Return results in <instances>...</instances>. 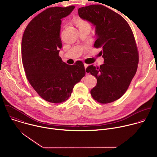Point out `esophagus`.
Masks as SVG:
<instances>
[{
    "label": "esophagus",
    "mask_w": 157,
    "mask_h": 157,
    "mask_svg": "<svg viewBox=\"0 0 157 157\" xmlns=\"http://www.w3.org/2000/svg\"><path fill=\"white\" fill-rule=\"evenodd\" d=\"M84 68H85V69H86V68L88 66V64H86V63H84Z\"/></svg>",
    "instance_id": "34e87169"
}]
</instances>
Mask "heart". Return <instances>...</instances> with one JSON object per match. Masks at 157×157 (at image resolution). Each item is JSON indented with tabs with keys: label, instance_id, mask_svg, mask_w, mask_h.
I'll return each mask as SVG.
<instances>
[{
	"label": "heart",
	"instance_id": "obj_1",
	"mask_svg": "<svg viewBox=\"0 0 157 157\" xmlns=\"http://www.w3.org/2000/svg\"><path fill=\"white\" fill-rule=\"evenodd\" d=\"M74 21L75 22L76 25L79 27V29L82 28V27H90V23H89L87 20L83 19L81 17H76L74 19Z\"/></svg>",
	"mask_w": 157,
	"mask_h": 157
}]
</instances>
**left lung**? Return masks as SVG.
<instances>
[{
    "mask_svg": "<svg viewBox=\"0 0 157 157\" xmlns=\"http://www.w3.org/2000/svg\"><path fill=\"white\" fill-rule=\"evenodd\" d=\"M79 16L96 27L97 40L94 46L101 48L99 55L104 64L86 68L97 79L91 90L93 98L101 104L114 102L121 98L135 76L139 60L132 30L119 13L102 5H91L78 9Z\"/></svg>",
    "mask_w": 157,
    "mask_h": 157,
    "instance_id": "left-lung-1",
    "label": "left lung"
}]
</instances>
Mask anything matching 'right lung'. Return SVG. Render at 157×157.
<instances>
[{"instance_id": "1", "label": "right lung", "mask_w": 157, "mask_h": 157, "mask_svg": "<svg viewBox=\"0 0 157 157\" xmlns=\"http://www.w3.org/2000/svg\"><path fill=\"white\" fill-rule=\"evenodd\" d=\"M75 7H55L43 11L30 21L22 37L21 59L26 77L38 94L52 103L68 99L86 74L81 61L69 65L59 56L61 19Z\"/></svg>"}]
</instances>
